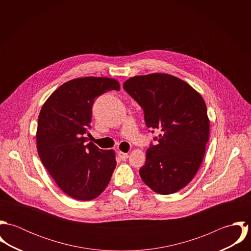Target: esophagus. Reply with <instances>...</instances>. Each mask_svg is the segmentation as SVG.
Listing matches in <instances>:
<instances>
[{
	"mask_svg": "<svg viewBox=\"0 0 251 251\" xmlns=\"http://www.w3.org/2000/svg\"><path fill=\"white\" fill-rule=\"evenodd\" d=\"M118 155H119V157L122 159V160H126L127 157H128V153H126V152H124V151H118Z\"/></svg>",
	"mask_w": 251,
	"mask_h": 251,
	"instance_id": "1",
	"label": "esophagus"
}]
</instances>
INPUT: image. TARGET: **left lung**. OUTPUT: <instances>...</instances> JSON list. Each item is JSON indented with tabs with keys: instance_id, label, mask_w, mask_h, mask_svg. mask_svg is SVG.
Wrapping results in <instances>:
<instances>
[{
	"instance_id": "obj_1",
	"label": "left lung",
	"mask_w": 251,
	"mask_h": 251,
	"mask_svg": "<svg viewBox=\"0 0 251 251\" xmlns=\"http://www.w3.org/2000/svg\"><path fill=\"white\" fill-rule=\"evenodd\" d=\"M124 89L143 108L146 126L160 131L156 145L147 150L141 179L159 194L179 191L196 175L209 140L203 98L186 82L165 73L131 77Z\"/></svg>"
}]
</instances>
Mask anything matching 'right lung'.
<instances>
[{"instance_id": "right-lung-1", "label": "right lung", "mask_w": 251, "mask_h": 251, "mask_svg": "<svg viewBox=\"0 0 251 251\" xmlns=\"http://www.w3.org/2000/svg\"><path fill=\"white\" fill-rule=\"evenodd\" d=\"M111 90H120L113 78L72 79L60 86L39 112L36 148L40 160L58 186L76 200L97 198L116 167L113 150L85 143L95 99Z\"/></svg>"}]
</instances>
